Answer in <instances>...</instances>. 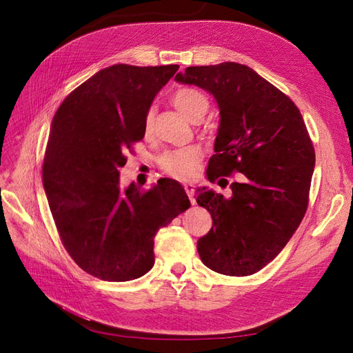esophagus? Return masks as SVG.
<instances>
[{
  "instance_id": "1",
  "label": "esophagus",
  "mask_w": 353,
  "mask_h": 353,
  "mask_svg": "<svg viewBox=\"0 0 353 353\" xmlns=\"http://www.w3.org/2000/svg\"><path fill=\"white\" fill-rule=\"evenodd\" d=\"M184 190H185L187 196L190 197L191 205H196V200H194V184H190V183L184 184Z\"/></svg>"
}]
</instances>
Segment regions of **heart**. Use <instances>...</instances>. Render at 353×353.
<instances>
[{"instance_id":"b5f03b06","label":"heart","mask_w":353,"mask_h":353,"mask_svg":"<svg viewBox=\"0 0 353 353\" xmlns=\"http://www.w3.org/2000/svg\"><path fill=\"white\" fill-rule=\"evenodd\" d=\"M172 103L175 108L183 113L187 119L196 122L199 117L206 113L209 108L208 97L199 90L183 87L174 92ZM154 112L148 110L144 117V132L148 134L153 128ZM200 150L197 147H184L165 153L160 157V168L169 176L179 181L191 179L197 172V165L200 162Z\"/></svg>"}]
</instances>
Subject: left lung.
Wrapping results in <instances>:
<instances>
[{
    "instance_id": "obj_1",
    "label": "left lung",
    "mask_w": 353,
    "mask_h": 353,
    "mask_svg": "<svg viewBox=\"0 0 353 353\" xmlns=\"http://www.w3.org/2000/svg\"><path fill=\"white\" fill-rule=\"evenodd\" d=\"M175 81L197 85L218 103L209 181L240 174L230 199L199 193L213 219L197 241L199 256L215 272L252 275L284 249L307 209L315 150L303 117L290 97L240 63L190 66Z\"/></svg>"
}]
</instances>
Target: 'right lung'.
Here are the masks:
<instances>
[{"mask_svg": "<svg viewBox=\"0 0 353 353\" xmlns=\"http://www.w3.org/2000/svg\"><path fill=\"white\" fill-rule=\"evenodd\" d=\"M178 65H113L74 88L52 117L42 181L60 240L104 281L140 279L154 265V236L191 205L176 181L140 191L119 169L144 138V117Z\"/></svg>", "mask_w": 353, "mask_h": 353, "instance_id": "1", "label": "right lung"}]
</instances>
